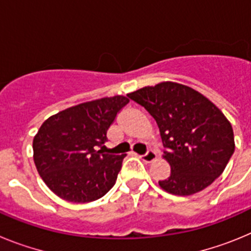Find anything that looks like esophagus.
I'll list each match as a JSON object with an SVG mask.
<instances>
[{
	"mask_svg": "<svg viewBox=\"0 0 251 251\" xmlns=\"http://www.w3.org/2000/svg\"><path fill=\"white\" fill-rule=\"evenodd\" d=\"M156 158L157 154L156 152H153V151H148L147 153H145V154H142L141 156V159L143 162H146V163H151V162H153Z\"/></svg>",
	"mask_w": 251,
	"mask_h": 251,
	"instance_id": "1",
	"label": "esophagus"
}]
</instances>
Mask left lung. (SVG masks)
Instances as JSON below:
<instances>
[{
  "label": "left lung",
  "mask_w": 251,
  "mask_h": 251,
  "mask_svg": "<svg viewBox=\"0 0 251 251\" xmlns=\"http://www.w3.org/2000/svg\"><path fill=\"white\" fill-rule=\"evenodd\" d=\"M145 106L159 128L171 175L162 190L188 196L202 191L225 170L235 151L230 122L205 95L183 84L163 81L128 94Z\"/></svg>",
  "instance_id": "1"
}]
</instances>
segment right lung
Listing matches in <instances>:
<instances>
[{
    "label": "right lung",
    "mask_w": 251,
    "mask_h": 251,
    "mask_svg": "<svg viewBox=\"0 0 251 251\" xmlns=\"http://www.w3.org/2000/svg\"><path fill=\"white\" fill-rule=\"evenodd\" d=\"M128 103L123 95L86 101L41 124L32 142L34 162L56 196L69 202H92L114 186L126 154L104 153L103 148L106 130Z\"/></svg>",
    "instance_id": "add662e5"
}]
</instances>
